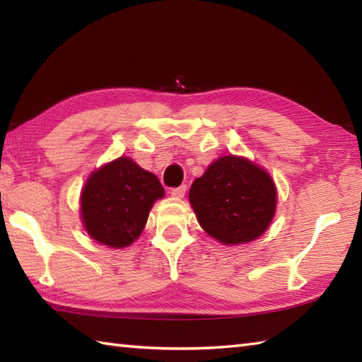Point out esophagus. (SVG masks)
I'll return each mask as SVG.
<instances>
[{
  "mask_svg": "<svg viewBox=\"0 0 362 362\" xmlns=\"http://www.w3.org/2000/svg\"><path fill=\"white\" fill-rule=\"evenodd\" d=\"M187 193V185H180L179 188H173L171 189V196L177 197V199H182Z\"/></svg>",
  "mask_w": 362,
  "mask_h": 362,
  "instance_id": "1",
  "label": "esophagus"
}]
</instances>
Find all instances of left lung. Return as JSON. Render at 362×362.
Listing matches in <instances>:
<instances>
[{"label": "left lung", "mask_w": 362, "mask_h": 362, "mask_svg": "<svg viewBox=\"0 0 362 362\" xmlns=\"http://www.w3.org/2000/svg\"><path fill=\"white\" fill-rule=\"evenodd\" d=\"M189 204L199 224L224 245L257 240L271 226L276 187L264 168L249 158L224 156L193 182Z\"/></svg>", "instance_id": "1"}]
</instances>
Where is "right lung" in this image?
<instances>
[{
	"label": "right lung",
	"mask_w": 362,
	"mask_h": 362,
	"mask_svg": "<svg viewBox=\"0 0 362 362\" xmlns=\"http://www.w3.org/2000/svg\"><path fill=\"white\" fill-rule=\"evenodd\" d=\"M163 196L156 174L129 157L115 158L95 169L82 188L83 228L99 244L127 247L141 235L152 205Z\"/></svg>",
	"instance_id": "1"
}]
</instances>
